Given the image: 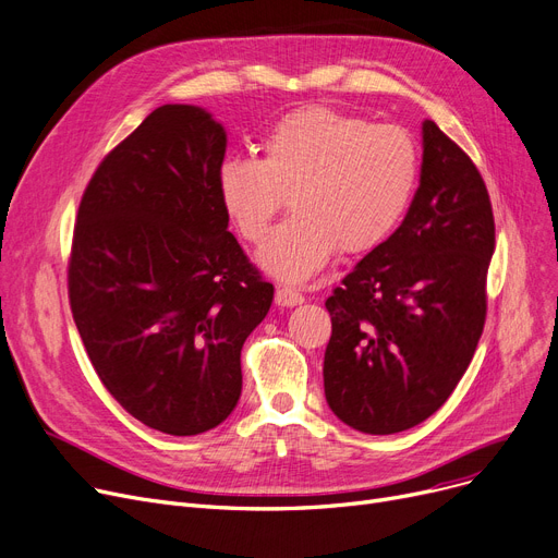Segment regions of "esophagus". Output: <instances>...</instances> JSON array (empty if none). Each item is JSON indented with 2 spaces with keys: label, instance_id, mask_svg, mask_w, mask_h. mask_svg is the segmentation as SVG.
<instances>
[{
  "label": "esophagus",
  "instance_id": "obj_1",
  "mask_svg": "<svg viewBox=\"0 0 558 558\" xmlns=\"http://www.w3.org/2000/svg\"><path fill=\"white\" fill-rule=\"evenodd\" d=\"M275 302L279 306H300L304 302V295L295 288H288V286H279L277 293H275Z\"/></svg>",
  "mask_w": 558,
  "mask_h": 558
}]
</instances>
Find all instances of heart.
Listing matches in <instances>:
<instances>
[{"label": "heart", "mask_w": 558, "mask_h": 558, "mask_svg": "<svg viewBox=\"0 0 558 558\" xmlns=\"http://www.w3.org/2000/svg\"><path fill=\"white\" fill-rule=\"evenodd\" d=\"M260 149V161L227 158L218 193L250 243L263 241L290 195L295 216L256 256L265 272L290 283L320 272L338 247L344 254L379 247L402 222L420 177L407 129L317 104L277 120Z\"/></svg>", "instance_id": "obj_1"}]
</instances>
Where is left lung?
I'll return each mask as SVG.
<instances>
[{
	"mask_svg": "<svg viewBox=\"0 0 558 558\" xmlns=\"http://www.w3.org/2000/svg\"><path fill=\"white\" fill-rule=\"evenodd\" d=\"M493 252V206L480 170L424 120L420 185L404 222L325 302V395L344 424L397 434L447 402L484 331Z\"/></svg>",
	"mask_w": 558,
	"mask_h": 558,
	"instance_id": "left-lung-1",
	"label": "left lung"
}]
</instances>
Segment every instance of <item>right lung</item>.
<instances>
[{"mask_svg": "<svg viewBox=\"0 0 558 558\" xmlns=\"http://www.w3.org/2000/svg\"><path fill=\"white\" fill-rule=\"evenodd\" d=\"M227 134L166 104L106 154L78 204L70 308L104 388L147 427H218L243 388L241 350L275 288L238 245L218 193Z\"/></svg>", "mask_w": 558, "mask_h": 558, "instance_id": "1", "label": "right lung"}]
</instances>
